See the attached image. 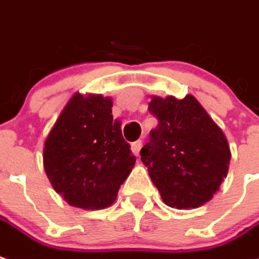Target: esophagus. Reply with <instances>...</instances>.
<instances>
[{
    "instance_id": "1",
    "label": "esophagus",
    "mask_w": 259,
    "mask_h": 259,
    "mask_svg": "<svg viewBox=\"0 0 259 259\" xmlns=\"http://www.w3.org/2000/svg\"><path fill=\"white\" fill-rule=\"evenodd\" d=\"M142 146H143L142 140H137V142H133V143H132V151H133V153H135L136 155H139V153H140V150H142Z\"/></svg>"
}]
</instances>
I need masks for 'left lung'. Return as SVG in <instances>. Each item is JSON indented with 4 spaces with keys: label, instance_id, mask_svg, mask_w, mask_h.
I'll list each match as a JSON object with an SVG mask.
<instances>
[{
    "label": "left lung",
    "instance_id": "obj_1",
    "mask_svg": "<svg viewBox=\"0 0 259 259\" xmlns=\"http://www.w3.org/2000/svg\"><path fill=\"white\" fill-rule=\"evenodd\" d=\"M148 111L158 124L140 155L164 203L177 209L205 205L229 171L231 153L224 133L192 95L153 97Z\"/></svg>",
    "mask_w": 259,
    "mask_h": 259
}]
</instances>
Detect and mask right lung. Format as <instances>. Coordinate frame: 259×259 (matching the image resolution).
I'll return each instance as SVG.
<instances>
[{
	"label": "right lung",
	"instance_id": "add662e5",
	"mask_svg": "<svg viewBox=\"0 0 259 259\" xmlns=\"http://www.w3.org/2000/svg\"><path fill=\"white\" fill-rule=\"evenodd\" d=\"M112 105L102 95L75 94L45 142L46 175L68 205L87 210L111 206L135 167Z\"/></svg>",
	"mask_w": 259,
	"mask_h": 259
}]
</instances>
